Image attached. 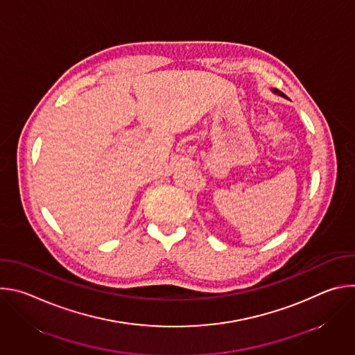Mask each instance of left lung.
<instances>
[{"mask_svg":"<svg viewBox=\"0 0 355 355\" xmlns=\"http://www.w3.org/2000/svg\"><path fill=\"white\" fill-rule=\"evenodd\" d=\"M274 92H277V94H279V95H282V96H285V94H284V92H281V91H278V89H274Z\"/></svg>","mask_w":355,"mask_h":355,"instance_id":"obj_1","label":"left lung"}]
</instances>
